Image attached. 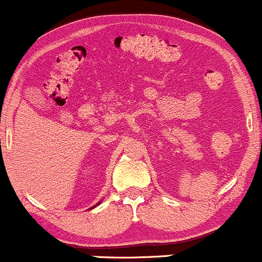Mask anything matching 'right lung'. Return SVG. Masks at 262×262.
<instances>
[{
    "label": "right lung",
    "mask_w": 262,
    "mask_h": 262,
    "mask_svg": "<svg viewBox=\"0 0 262 262\" xmlns=\"http://www.w3.org/2000/svg\"><path fill=\"white\" fill-rule=\"evenodd\" d=\"M97 204H100V202H98V203H97ZM97 204H96V206H97ZM96 206H93V207H91V208H90V209H92V208H95V207H96Z\"/></svg>",
    "instance_id": "obj_1"
}]
</instances>
